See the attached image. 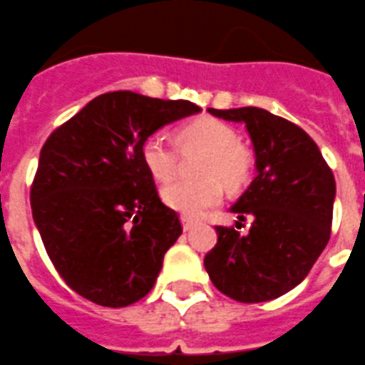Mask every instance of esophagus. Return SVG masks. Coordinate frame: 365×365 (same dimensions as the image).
Wrapping results in <instances>:
<instances>
[{
  "label": "esophagus",
  "instance_id": "34e87169",
  "mask_svg": "<svg viewBox=\"0 0 365 365\" xmlns=\"http://www.w3.org/2000/svg\"><path fill=\"white\" fill-rule=\"evenodd\" d=\"M182 226H183V230H185V232H189V230L195 226V220L187 218V216H182Z\"/></svg>",
  "mask_w": 365,
  "mask_h": 365
}]
</instances>
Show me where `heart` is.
I'll use <instances>...</instances> for the list:
<instances>
[{
  "instance_id": "1",
  "label": "heart",
  "mask_w": 365,
  "mask_h": 365,
  "mask_svg": "<svg viewBox=\"0 0 365 365\" xmlns=\"http://www.w3.org/2000/svg\"><path fill=\"white\" fill-rule=\"evenodd\" d=\"M178 143L185 155L205 153L199 160L201 180H178L163 189V201L176 212L197 218L207 208L222 201L224 185L239 189L247 183L252 170V158L232 126L216 118H199L180 128ZM145 168L160 182L176 176L182 153L163 133H153L141 145Z\"/></svg>"
}]
</instances>
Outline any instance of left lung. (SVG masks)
Instances as JSON below:
<instances>
[{
    "label": "left lung",
    "instance_id": "obj_1",
    "mask_svg": "<svg viewBox=\"0 0 365 365\" xmlns=\"http://www.w3.org/2000/svg\"><path fill=\"white\" fill-rule=\"evenodd\" d=\"M241 122L255 149L257 178L232 207L252 218L249 233L216 226L205 268L214 287L239 302H266L304 279L329 241L335 178L314 139L293 122L258 107L208 108Z\"/></svg>",
    "mask_w": 365,
    "mask_h": 365
}]
</instances>
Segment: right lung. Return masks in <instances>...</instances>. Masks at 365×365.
I'll return each mask as SVG.
<instances>
[{
	"instance_id": "add662e5",
	"label": "right lung",
	"mask_w": 365,
	"mask_h": 365,
	"mask_svg": "<svg viewBox=\"0 0 365 365\" xmlns=\"http://www.w3.org/2000/svg\"><path fill=\"white\" fill-rule=\"evenodd\" d=\"M197 113L191 101L110 91L41 147L30 191L34 224L53 266L83 299L122 308L153 289L182 224L160 201L141 145Z\"/></svg>"
}]
</instances>
